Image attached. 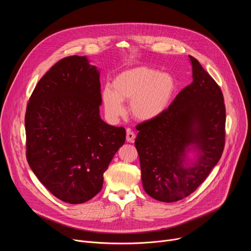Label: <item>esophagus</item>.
I'll return each instance as SVG.
<instances>
[{
  "mask_svg": "<svg viewBox=\"0 0 251 251\" xmlns=\"http://www.w3.org/2000/svg\"><path fill=\"white\" fill-rule=\"evenodd\" d=\"M135 138H136L135 133H134L132 130L127 129V130H126V140H127V142L133 143L134 140H135Z\"/></svg>",
  "mask_w": 251,
  "mask_h": 251,
  "instance_id": "obj_1",
  "label": "esophagus"
}]
</instances>
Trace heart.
<instances>
[{
	"label": "heart",
	"mask_w": 251,
	"mask_h": 251,
	"mask_svg": "<svg viewBox=\"0 0 251 251\" xmlns=\"http://www.w3.org/2000/svg\"><path fill=\"white\" fill-rule=\"evenodd\" d=\"M175 91L173 76L152 67L139 66L116 75L112 88H103L101 99L105 113L112 120L123 115L124 101L130 103V113L135 119L152 121L167 110Z\"/></svg>",
	"instance_id": "obj_1"
}]
</instances>
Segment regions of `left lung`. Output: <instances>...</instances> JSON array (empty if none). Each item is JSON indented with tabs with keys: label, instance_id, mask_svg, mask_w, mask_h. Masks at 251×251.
<instances>
[{
	"label": "left lung",
	"instance_id": "obj_1",
	"mask_svg": "<svg viewBox=\"0 0 251 251\" xmlns=\"http://www.w3.org/2000/svg\"><path fill=\"white\" fill-rule=\"evenodd\" d=\"M193 82L182 89L158 118L136 126L135 146L142 183L153 199L173 202L194 193L220 161L226 143V106L219 84L189 55ZM193 145L198 161L184 166Z\"/></svg>",
	"mask_w": 251,
	"mask_h": 251
}]
</instances>
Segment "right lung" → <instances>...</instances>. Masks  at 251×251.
Returning a JSON list of instances; mask_svg holds the SVG:
<instances>
[{
  "label": "right lung",
  "mask_w": 251,
  "mask_h": 251,
  "mask_svg": "<svg viewBox=\"0 0 251 251\" xmlns=\"http://www.w3.org/2000/svg\"><path fill=\"white\" fill-rule=\"evenodd\" d=\"M101 103L99 71L78 55L52 65L27 102V163L40 182L67 203H83L101 191L103 174L125 143L123 127L100 118Z\"/></svg>",
  "instance_id": "right-lung-1"
}]
</instances>
